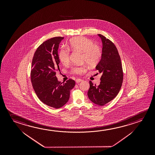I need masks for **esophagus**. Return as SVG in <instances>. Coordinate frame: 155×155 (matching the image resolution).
Wrapping results in <instances>:
<instances>
[{
    "label": "esophagus",
    "mask_w": 155,
    "mask_h": 155,
    "mask_svg": "<svg viewBox=\"0 0 155 155\" xmlns=\"http://www.w3.org/2000/svg\"><path fill=\"white\" fill-rule=\"evenodd\" d=\"M83 80L82 79H79V78H77V79L76 80V83H79V82H81V81H82Z\"/></svg>",
    "instance_id": "34e87169"
}]
</instances>
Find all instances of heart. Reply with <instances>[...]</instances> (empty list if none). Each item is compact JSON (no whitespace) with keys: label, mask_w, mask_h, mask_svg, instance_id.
<instances>
[{"label":"heart","mask_w":155,"mask_h":155,"mask_svg":"<svg viewBox=\"0 0 155 155\" xmlns=\"http://www.w3.org/2000/svg\"><path fill=\"white\" fill-rule=\"evenodd\" d=\"M68 48L71 50L83 53V59L91 66L96 65L102 57L101 49L94 41L89 38L78 37L72 38L69 41ZM58 57L63 65L70 62V52L68 49L62 48L59 51ZM86 71L85 66H74L71 70L72 72L77 74H82Z\"/></svg>","instance_id":"b5f03b06"}]
</instances>
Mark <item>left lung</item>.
Instances as JSON below:
<instances>
[{"label": "left lung", "instance_id": "1", "mask_svg": "<svg viewBox=\"0 0 155 155\" xmlns=\"http://www.w3.org/2000/svg\"><path fill=\"white\" fill-rule=\"evenodd\" d=\"M98 35L102 40L103 48L101 59L96 69L102 74V76L98 86L94 85L90 81L87 96L94 104L103 106L117 96L122 86L123 72L116 46L104 36Z\"/></svg>", "mask_w": 155, "mask_h": 155}]
</instances>
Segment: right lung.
I'll list each match as a JSON object with an SVG mask.
<instances>
[{
    "instance_id": "add662e5",
    "label": "right lung",
    "mask_w": 155,
    "mask_h": 155,
    "mask_svg": "<svg viewBox=\"0 0 155 155\" xmlns=\"http://www.w3.org/2000/svg\"><path fill=\"white\" fill-rule=\"evenodd\" d=\"M64 37H57L44 41L34 54L31 79L33 89L41 102L49 107L59 109L69 101L70 91L75 81L69 79L62 84L56 77L59 70V45Z\"/></svg>"
}]
</instances>
